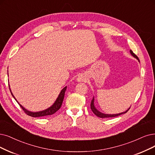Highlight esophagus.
Listing matches in <instances>:
<instances>
[{
  "label": "esophagus",
  "mask_w": 155,
  "mask_h": 155,
  "mask_svg": "<svg viewBox=\"0 0 155 155\" xmlns=\"http://www.w3.org/2000/svg\"><path fill=\"white\" fill-rule=\"evenodd\" d=\"M77 80L78 82H85L87 81V78H86L83 75L81 74L77 78Z\"/></svg>",
  "instance_id": "1"
}]
</instances>
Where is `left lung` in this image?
<instances>
[{
  "label": "left lung",
  "mask_w": 155,
  "mask_h": 155,
  "mask_svg": "<svg viewBox=\"0 0 155 155\" xmlns=\"http://www.w3.org/2000/svg\"><path fill=\"white\" fill-rule=\"evenodd\" d=\"M130 53L132 54V56H134L135 58H136L137 59L139 60V58L137 57V55H136L132 50H130ZM94 98L92 99V101L91 102V104H90V107H91V110L93 111V113H94L97 116L99 117H101V118H105V117H116V116H118L122 114H124V113H126L128 112V110L130 109V107L127 110H126L125 112L124 113H120V114H103L101 112H99L98 110H97L96 109V108L94 106Z\"/></svg>",
  "instance_id": "8db88e82"
}]
</instances>
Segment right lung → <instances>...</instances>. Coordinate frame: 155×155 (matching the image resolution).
Masks as SVG:
<instances>
[{
	"label": "right lung",
	"instance_id": "1",
	"mask_svg": "<svg viewBox=\"0 0 155 155\" xmlns=\"http://www.w3.org/2000/svg\"><path fill=\"white\" fill-rule=\"evenodd\" d=\"M67 89V86L61 91L60 95H58L57 101H55V102L53 104V106L51 107H50L49 108H48V109H46L45 110H42V111H40V112H37V113H32V112H30V111L27 110V109H25L22 106L18 103V104L20 105V106L21 107V109L23 110L24 113L27 114V115L30 116H32L34 117H41V116H48V115H52L54 113H55L57 112V111L61 107V104H62L63 101H64V95H65V90ZM10 90V89H9ZM11 91V90H10ZM12 94V93H11ZM13 97L15 98V97L13 96V95L12 94ZM15 99L16 100V98H15Z\"/></svg>",
	"mask_w": 155,
	"mask_h": 155
}]
</instances>
